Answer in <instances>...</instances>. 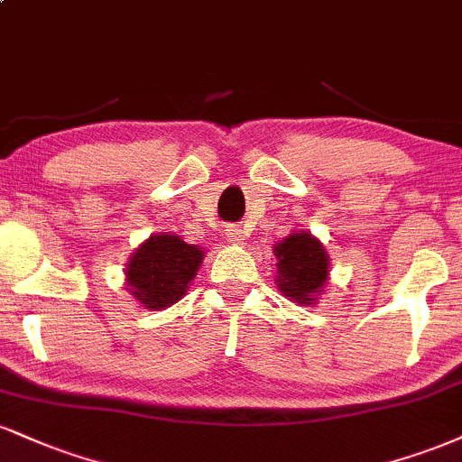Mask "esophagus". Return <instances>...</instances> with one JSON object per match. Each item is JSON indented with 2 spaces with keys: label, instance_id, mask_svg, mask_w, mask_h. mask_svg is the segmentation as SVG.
<instances>
[{
  "label": "esophagus",
  "instance_id": "esophagus-1",
  "mask_svg": "<svg viewBox=\"0 0 462 462\" xmlns=\"http://www.w3.org/2000/svg\"><path fill=\"white\" fill-rule=\"evenodd\" d=\"M226 235L232 243H238V245H243V243H245V230H243L241 226H227Z\"/></svg>",
  "mask_w": 462,
  "mask_h": 462
}]
</instances>
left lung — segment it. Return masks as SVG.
<instances>
[{
    "label": "left lung",
    "mask_w": 462,
    "mask_h": 462,
    "mask_svg": "<svg viewBox=\"0 0 462 462\" xmlns=\"http://www.w3.org/2000/svg\"><path fill=\"white\" fill-rule=\"evenodd\" d=\"M277 286L297 303L310 305L329 275V258L312 235L297 232L275 245Z\"/></svg>",
    "instance_id": "1"
}]
</instances>
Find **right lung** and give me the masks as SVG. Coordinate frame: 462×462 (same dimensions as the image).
<instances>
[{
	"label": "right lung",
	"instance_id": "obj_1",
	"mask_svg": "<svg viewBox=\"0 0 462 462\" xmlns=\"http://www.w3.org/2000/svg\"><path fill=\"white\" fill-rule=\"evenodd\" d=\"M199 263L202 249L180 236H150L126 264V282L137 301L148 310H163L187 292Z\"/></svg>",
	"mask_w": 462,
	"mask_h": 462
}]
</instances>
